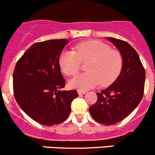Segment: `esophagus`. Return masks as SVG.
Returning <instances> with one entry per match:
<instances>
[{"instance_id":"esophagus-1","label":"esophagus","mask_w":155,"mask_h":155,"mask_svg":"<svg viewBox=\"0 0 155 155\" xmlns=\"http://www.w3.org/2000/svg\"><path fill=\"white\" fill-rule=\"evenodd\" d=\"M78 93L79 95H81V94H86V91H80V90H78Z\"/></svg>"}]
</instances>
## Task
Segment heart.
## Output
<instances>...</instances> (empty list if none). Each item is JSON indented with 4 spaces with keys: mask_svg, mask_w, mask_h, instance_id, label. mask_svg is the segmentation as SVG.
Segmentation results:
<instances>
[{
    "mask_svg": "<svg viewBox=\"0 0 155 155\" xmlns=\"http://www.w3.org/2000/svg\"><path fill=\"white\" fill-rule=\"evenodd\" d=\"M89 61L88 72L74 77L69 81V86L86 91L97 86H110L121 73L123 57L120 52L98 40H89L77 45L74 51H64L59 56L61 71L68 76H74L81 69V62Z\"/></svg>",
    "mask_w": 155,
    "mask_h": 155,
    "instance_id": "heart-1",
    "label": "heart"
}]
</instances>
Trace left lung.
Segmentation results:
<instances>
[{"label": "left lung", "instance_id": "1", "mask_svg": "<svg viewBox=\"0 0 155 155\" xmlns=\"http://www.w3.org/2000/svg\"><path fill=\"white\" fill-rule=\"evenodd\" d=\"M107 39L120 51L123 68L113 84L97 93V102L89 107V111L94 120L110 126L127 117L141 102L145 89V71L137 51L128 42L112 37Z\"/></svg>", "mask_w": 155, "mask_h": 155}]
</instances>
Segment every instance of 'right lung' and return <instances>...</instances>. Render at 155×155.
I'll use <instances>...</instances> for the list:
<instances>
[{
  "mask_svg": "<svg viewBox=\"0 0 155 155\" xmlns=\"http://www.w3.org/2000/svg\"><path fill=\"white\" fill-rule=\"evenodd\" d=\"M68 41L51 39L33 44L17 61L13 75L14 94L20 108L36 123L51 126L64 122L76 90L61 91L65 80L59 56Z\"/></svg>",
  "mask_w": 155,
  "mask_h": 155,
  "instance_id": "obj_1",
  "label": "right lung"
}]
</instances>
